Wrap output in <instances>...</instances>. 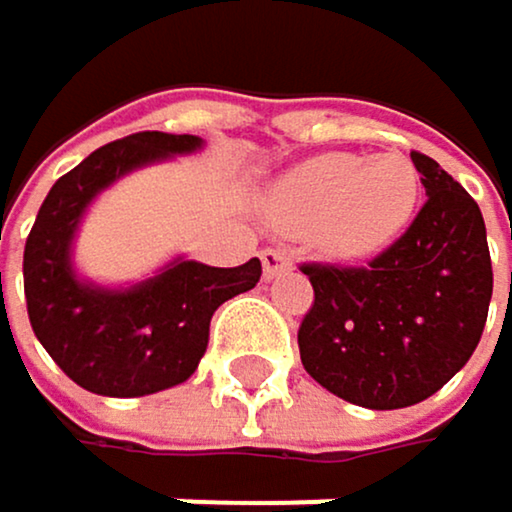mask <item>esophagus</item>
Instances as JSON below:
<instances>
[{
	"label": "esophagus",
	"mask_w": 512,
	"mask_h": 512,
	"mask_svg": "<svg viewBox=\"0 0 512 512\" xmlns=\"http://www.w3.org/2000/svg\"><path fill=\"white\" fill-rule=\"evenodd\" d=\"M259 259H262L265 278H278V275H284V271H290V256L284 250H262Z\"/></svg>",
	"instance_id": "esophagus-1"
}]
</instances>
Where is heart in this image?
<instances>
[{
  "label": "heart",
  "instance_id": "obj_1",
  "mask_svg": "<svg viewBox=\"0 0 512 512\" xmlns=\"http://www.w3.org/2000/svg\"><path fill=\"white\" fill-rule=\"evenodd\" d=\"M417 169L402 154H321L268 188V216L290 234H315L333 256H371L414 216Z\"/></svg>",
  "mask_w": 512,
  "mask_h": 512
}]
</instances>
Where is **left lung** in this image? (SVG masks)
Instances as JSON below:
<instances>
[{
	"mask_svg": "<svg viewBox=\"0 0 512 512\" xmlns=\"http://www.w3.org/2000/svg\"><path fill=\"white\" fill-rule=\"evenodd\" d=\"M426 203L367 268L302 265L315 302L299 358L343 402L395 411L436 395L479 346L491 256L479 203L426 154H411Z\"/></svg>",
	"mask_w": 512,
	"mask_h": 512,
	"instance_id": "obj_1",
	"label": "left lung"
}]
</instances>
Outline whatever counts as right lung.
<instances>
[{"instance_id": "right-lung-1", "label": "right lung", "mask_w": 512, "mask_h": 512, "mask_svg": "<svg viewBox=\"0 0 512 512\" xmlns=\"http://www.w3.org/2000/svg\"><path fill=\"white\" fill-rule=\"evenodd\" d=\"M203 148L197 135L135 132L92 151L52 185L24 247V293L36 340L95 395L138 398L185 383L210 343L213 312L259 284L262 262L213 268L185 256L157 275L104 287L73 265V241L92 200L123 175Z\"/></svg>"}]
</instances>
